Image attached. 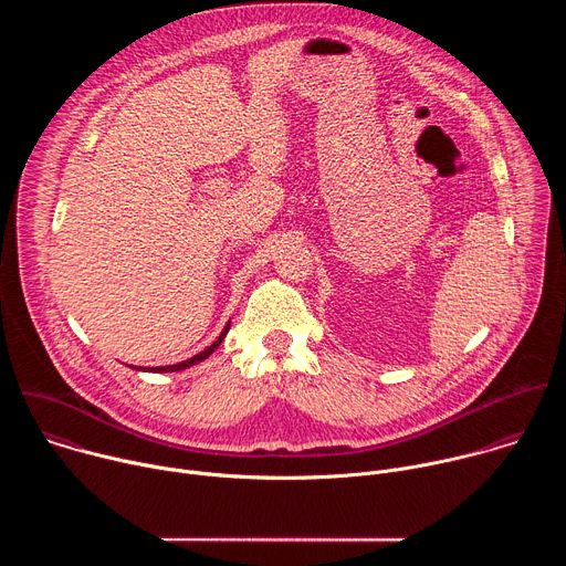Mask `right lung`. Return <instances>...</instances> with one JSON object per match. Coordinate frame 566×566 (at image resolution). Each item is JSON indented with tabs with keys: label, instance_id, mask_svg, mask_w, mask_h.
Here are the masks:
<instances>
[{
	"label": "right lung",
	"instance_id": "1",
	"mask_svg": "<svg viewBox=\"0 0 566 566\" xmlns=\"http://www.w3.org/2000/svg\"><path fill=\"white\" fill-rule=\"evenodd\" d=\"M228 329H230V322L228 325L223 327V332L219 334V338L208 347V349H203V352H199L197 356H192V358H188V360H184V363H179V365H166V367H154V369H149V371H181V369H188V367H192V365H197V363H201V360H206L219 345H221V340L226 338V334H228ZM136 369H140V367H136ZM147 371V369H145Z\"/></svg>",
	"mask_w": 566,
	"mask_h": 566
}]
</instances>
